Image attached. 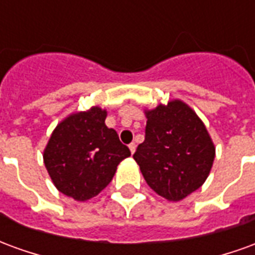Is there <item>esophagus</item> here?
<instances>
[{
    "instance_id": "1",
    "label": "esophagus",
    "mask_w": 255,
    "mask_h": 255,
    "mask_svg": "<svg viewBox=\"0 0 255 255\" xmlns=\"http://www.w3.org/2000/svg\"><path fill=\"white\" fill-rule=\"evenodd\" d=\"M128 147H129V150H131V153H132V154H133V153H135V149H136V144H135L132 142V143H129V146H128Z\"/></svg>"
}]
</instances>
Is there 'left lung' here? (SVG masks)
Wrapping results in <instances>:
<instances>
[{
	"label": "left lung",
	"instance_id": "8db88e82",
	"mask_svg": "<svg viewBox=\"0 0 255 255\" xmlns=\"http://www.w3.org/2000/svg\"><path fill=\"white\" fill-rule=\"evenodd\" d=\"M143 143L133 160L158 195L180 201L201 187L212 169L214 146L201 119L182 101L146 112Z\"/></svg>",
	"mask_w": 255,
	"mask_h": 255
}]
</instances>
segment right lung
<instances>
[{"mask_svg": "<svg viewBox=\"0 0 255 255\" xmlns=\"http://www.w3.org/2000/svg\"><path fill=\"white\" fill-rule=\"evenodd\" d=\"M105 119V111L93 108L71 115L53 131L43 161L64 195L76 201L98 195L112 182L117 165L131 155Z\"/></svg>", "mask_w": 255, "mask_h": 255, "instance_id": "right-lung-1", "label": "right lung"}]
</instances>
